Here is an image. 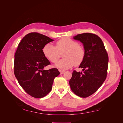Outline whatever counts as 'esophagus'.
I'll list each match as a JSON object with an SVG mask.
<instances>
[{"label":"esophagus","mask_w":123,"mask_h":123,"mask_svg":"<svg viewBox=\"0 0 123 123\" xmlns=\"http://www.w3.org/2000/svg\"><path fill=\"white\" fill-rule=\"evenodd\" d=\"M59 71L60 72V73H61V74H63V73H64L65 72L64 70H59Z\"/></svg>","instance_id":"1"}]
</instances>
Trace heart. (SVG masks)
Masks as SVG:
<instances>
[{
  "mask_svg": "<svg viewBox=\"0 0 123 123\" xmlns=\"http://www.w3.org/2000/svg\"><path fill=\"white\" fill-rule=\"evenodd\" d=\"M62 53L64 58L56 65L57 67L67 69L75 65H80L84 61L85 50L77 41L69 37H63L56 42L55 46L48 43L43 48V52L48 60L52 63L57 62L60 57V52Z\"/></svg>",
  "mask_w": 123,
  "mask_h": 123,
  "instance_id": "heart-1",
  "label": "heart"
}]
</instances>
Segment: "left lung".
Segmentation results:
<instances>
[{"label": "left lung", "mask_w": 123, "mask_h": 123, "mask_svg": "<svg viewBox=\"0 0 123 123\" xmlns=\"http://www.w3.org/2000/svg\"><path fill=\"white\" fill-rule=\"evenodd\" d=\"M73 38L83 43L86 54L79 66L83 72L73 71L70 86L76 95L87 98L94 93L105 80L108 55L102 39L97 35L85 33L77 34Z\"/></svg>", "instance_id": "left-lung-1"}]
</instances>
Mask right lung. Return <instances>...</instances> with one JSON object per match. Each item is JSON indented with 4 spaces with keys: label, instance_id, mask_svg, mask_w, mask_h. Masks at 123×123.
<instances>
[{
    "label": "right lung",
    "instance_id": "obj_1",
    "mask_svg": "<svg viewBox=\"0 0 123 123\" xmlns=\"http://www.w3.org/2000/svg\"><path fill=\"white\" fill-rule=\"evenodd\" d=\"M52 41L40 33H30L21 40L15 54V76L24 90L35 98L50 93L54 78L60 73L56 68L43 69L51 63L44 56L43 48Z\"/></svg>",
    "mask_w": 123,
    "mask_h": 123
}]
</instances>
